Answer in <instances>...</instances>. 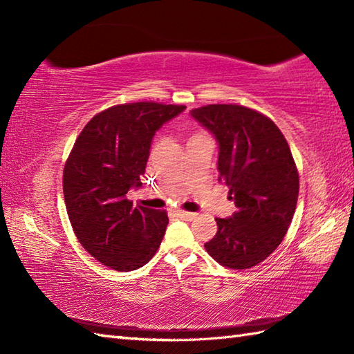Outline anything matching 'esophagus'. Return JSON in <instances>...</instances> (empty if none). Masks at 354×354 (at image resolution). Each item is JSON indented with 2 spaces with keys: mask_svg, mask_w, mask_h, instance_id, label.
<instances>
[{
  "mask_svg": "<svg viewBox=\"0 0 354 354\" xmlns=\"http://www.w3.org/2000/svg\"><path fill=\"white\" fill-rule=\"evenodd\" d=\"M178 216H179V219H183V221H193L194 217H196V214L194 213H189V212H178Z\"/></svg>",
  "mask_w": 354,
  "mask_h": 354,
  "instance_id": "obj_1",
  "label": "esophagus"
}]
</instances>
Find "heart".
Wrapping results in <instances>:
<instances>
[{"label": "heart", "mask_w": 354, "mask_h": 354, "mask_svg": "<svg viewBox=\"0 0 354 354\" xmlns=\"http://www.w3.org/2000/svg\"><path fill=\"white\" fill-rule=\"evenodd\" d=\"M202 137H205V135H204V133H201V132H198V133L192 135V138H190V140H194V138H202Z\"/></svg>", "instance_id": "obj_1"}]
</instances>
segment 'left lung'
<instances>
[{
    "mask_svg": "<svg viewBox=\"0 0 354 354\" xmlns=\"http://www.w3.org/2000/svg\"><path fill=\"white\" fill-rule=\"evenodd\" d=\"M190 115L219 146V181L237 212L217 217L207 252L230 269H250L272 254L297 208L299 179L288 141L272 120L239 104H208Z\"/></svg>",
    "mask_w": 354,
    "mask_h": 354,
    "instance_id": "1",
    "label": "left lung"
}]
</instances>
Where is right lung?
<instances>
[{
  "label": "right lung",
  "mask_w": 354,
  "mask_h": 354,
  "mask_svg": "<svg viewBox=\"0 0 354 354\" xmlns=\"http://www.w3.org/2000/svg\"><path fill=\"white\" fill-rule=\"evenodd\" d=\"M185 106L138 102L100 112L80 132L64 169L66 212L80 245L115 270H135L153 257L169 217L133 207L160 127Z\"/></svg>",
  "instance_id": "1"
}]
</instances>
